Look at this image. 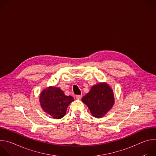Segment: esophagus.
<instances>
[{
	"mask_svg": "<svg viewBox=\"0 0 156 156\" xmlns=\"http://www.w3.org/2000/svg\"><path fill=\"white\" fill-rule=\"evenodd\" d=\"M81 97H82L81 95H76V96H75L76 99H78V100H80V99L81 98Z\"/></svg>",
	"mask_w": 156,
	"mask_h": 156,
	"instance_id": "1",
	"label": "esophagus"
}]
</instances>
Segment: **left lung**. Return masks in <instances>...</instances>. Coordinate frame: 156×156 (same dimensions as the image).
<instances>
[{
	"instance_id": "left-lung-1",
	"label": "left lung",
	"mask_w": 156,
	"mask_h": 156,
	"mask_svg": "<svg viewBox=\"0 0 156 156\" xmlns=\"http://www.w3.org/2000/svg\"><path fill=\"white\" fill-rule=\"evenodd\" d=\"M81 101L87 106L93 117L101 119L112 108L115 98L112 87L104 82L93 85Z\"/></svg>"
}]
</instances>
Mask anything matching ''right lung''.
Instances as JSON below:
<instances>
[{"label": "right lung", "instance_id": "add662e5", "mask_svg": "<svg viewBox=\"0 0 156 156\" xmlns=\"http://www.w3.org/2000/svg\"><path fill=\"white\" fill-rule=\"evenodd\" d=\"M73 101L72 96L65 95L60 88L54 86L44 89L39 95L42 109L55 119L63 117L68 106Z\"/></svg>", "mask_w": 156, "mask_h": 156}]
</instances>
